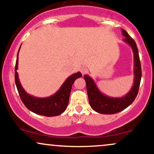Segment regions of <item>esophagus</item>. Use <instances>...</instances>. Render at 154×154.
<instances>
[{
	"mask_svg": "<svg viewBox=\"0 0 154 154\" xmlns=\"http://www.w3.org/2000/svg\"><path fill=\"white\" fill-rule=\"evenodd\" d=\"M80 70H81V73H82V75H85V74H86L88 72V69L87 68H85V67H83V68L81 69Z\"/></svg>",
	"mask_w": 154,
	"mask_h": 154,
	"instance_id": "obj_1",
	"label": "esophagus"
}]
</instances>
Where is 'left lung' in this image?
I'll use <instances>...</instances> for the list:
<instances>
[{
  "instance_id": "obj_1",
  "label": "left lung",
  "mask_w": 154,
  "mask_h": 154,
  "mask_svg": "<svg viewBox=\"0 0 154 154\" xmlns=\"http://www.w3.org/2000/svg\"><path fill=\"white\" fill-rule=\"evenodd\" d=\"M122 33L125 38H124L123 41L132 48L134 55V83L130 91L125 96L120 98L107 96L99 91L96 84L91 77L87 75H84L90 105L93 110L100 114H113L124 110L134 101L138 93L142 76L138 50L135 40L125 29H122Z\"/></svg>"
}]
</instances>
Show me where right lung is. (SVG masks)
<instances>
[{"label": "right lung", "mask_w": 154, "mask_h": 154, "mask_svg": "<svg viewBox=\"0 0 154 154\" xmlns=\"http://www.w3.org/2000/svg\"><path fill=\"white\" fill-rule=\"evenodd\" d=\"M20 48L17 54V61H16L15 83L23 103L29 111L39 115L55 116L61 114L66 110L69 104L72 85L76 79L82 77L81 72H78L77 73L69 76L64 81L59 91L51 96L47 97V98H37V97L32 96L28 94L22 88L17 71L18 69V56Z\"/></svg>", "instance_id": "obj_1"}]
</instances>
